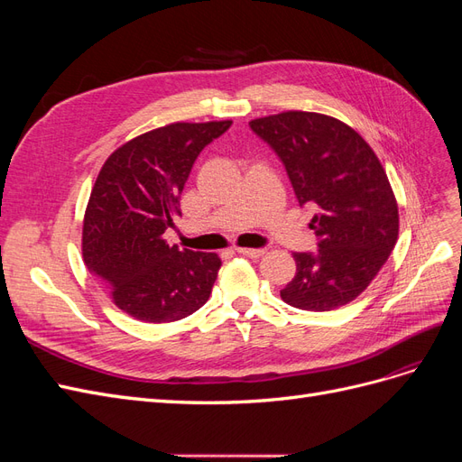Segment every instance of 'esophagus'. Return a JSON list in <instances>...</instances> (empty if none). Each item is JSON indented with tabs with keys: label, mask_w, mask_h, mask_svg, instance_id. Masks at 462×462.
<instances>
[{
	"label": "esophagus",
	"mask_w": 462,
	"mask_h": 462,
	"mask_svg": "<svg viewBox=\"0 0 462 462\" xmlns=\"http://www.w3.org/2000/svg\"><path fill=\"white\" fill-rule=\"evenodd\" d=\"M236 253L248 258H260L265 254V248H236Z\"/></svg>",
	"instance_id": "esophagus-1"
}]
</instances>
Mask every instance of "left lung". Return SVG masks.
Here are the masks:
<instances>
[{"label":"left lung","instance_id":"1","mask_svg":"<svg viewBox=\"0 0 462 462\" xmlns=\"http://www.w3.org/2000/svg\"><path fill=\"white\" fill-rule=\"evenodd\" d=\"M283 162L300 206H312L318 250L295 253L297 273L282 299L328 312L353 302L387 262L399 236V208L383 165L346 123L314 111L248 123Z\"/></svg>","mask_w":462,"mask_h":462}]
</instances>
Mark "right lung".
<instances>
[{
	"mask_svg": "<svg viewBox=\"0 0 462 462\" xmlns=\"http://www.w3.org/2000/svg\"><path fill=\"white\" fill-rule=\"evenodd\" d=\"M233 121L171 123L119 146L102 165L82 226V258L119 310L148 324L206 304L221 268L214 253L167 245L194 160Z\"/></svg>",
	"mask_w": 462,
	"mask_h": 462,
	"instance_id": "right-lung-1",
	"label": "right lung"
}]
</instances>
